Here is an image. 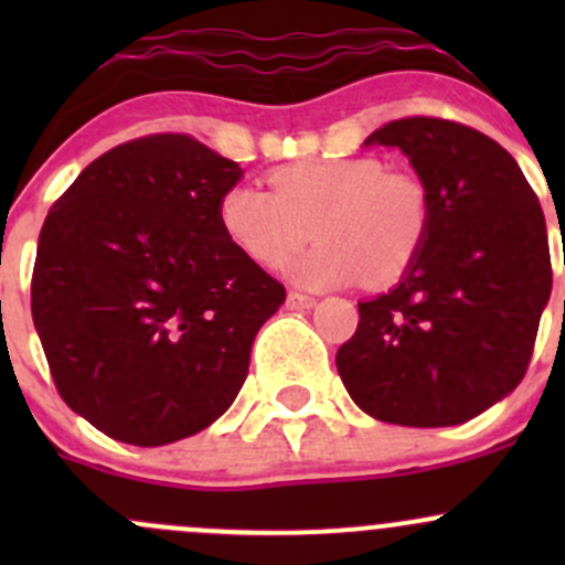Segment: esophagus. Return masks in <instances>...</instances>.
Wrapping results in <instances>:
<instances>
[{"label": "esophagus", "mask_w": 565, "mask_h": 565, "mask_svg": "<svg viewBox=\"0 0 565 565\" xmlns=\"http://www.w3.org/2000/svg\"><path fill=\"white\" fill-rule=\"evenodd\" d=\"M287 306H289V309L303 311V309H311V306H317V300L309 298V295H303V292H289L287 295Z\"/></svg>", "instance_id": "34e87169"}]
</instances>
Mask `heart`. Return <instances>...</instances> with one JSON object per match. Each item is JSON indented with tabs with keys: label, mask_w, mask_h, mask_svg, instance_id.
Returning <instances> with one entry per match:
<instances>
[{
	"label": "heart",
	"mask_w": 565,
	"mask_h": 565,
	"mask_svg": "<svg viewBox=\"0 0 565 565\" xmlns=\"http://www.w3.org/2000/svg\"><path fill=\"white\" fill-rule=\"evenodd\" d=\"M270 188H226L218 226L262 267H281L315 232L317 246L289 267L303 287H347L358 278L388 287L418 262L429 241V185L374 156L287 163L273 169Z\"/></svg>",
	"instance_id": "b5f03b06"
}]
</instances>
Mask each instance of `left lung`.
Returning a JSON list of instances; mask_svg holds the SVG:
<instances>
[{"mask_svg": "<svg viewBox=\"0 0 565 565\" xmlns=\"http://www.w3.org/2000/svg\"><path fill=\"white\" fill-rule=\"evenodd\" d=\"M369 145L398 147L429 185L431 232L391 292L358 303L335 352L352 402L398 426H457L522 383L552 292L539 196L509 150L440 117L393 119Z\"/></svg>", "mask_w": 565, "mask_h": 565, "instance_id": "1", "label": "left lung"}]
</instances>
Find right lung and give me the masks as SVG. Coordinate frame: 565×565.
I'll list each match as a JSON object with an SVG mask.
<instances>
[{
  "instance_id": "right-lung-1",
  "label": "right lung",
  "mask_w": 565,
  "mask_h": 565,
  "mask_svg": "<svg viewBox=\"0 0 565 565\" xmlns=\"http://www.w3.org/2000/svg\"><path fill=\"white\" fill-rule=\"evenodd\" d=\"M243 169L185 134L125 141L54 202L32 319L67 407L130 446L207 429L287 292L232 246L218 199Z\"/></svg>"
}]
</instances>
